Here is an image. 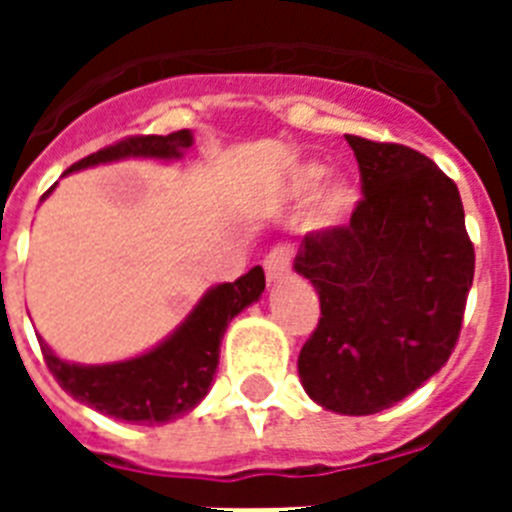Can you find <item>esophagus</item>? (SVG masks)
<instances>
[{
  "mask_svg": "<svg viewBox=\"0 0 512 512\" xmlns=\"http://www.w3.org/2000/svg\"><path fill=\"white\" fill-rule=\"evenodd\" d=\"M264 271L269 282H279L289 274V246L271 248L269 256L264 259Z\"/></svg>",
  "mask_w": 512,
  "mask_h": 512,
  "instance_id": "1",
  "label": "esophagus"
}]
</instances>
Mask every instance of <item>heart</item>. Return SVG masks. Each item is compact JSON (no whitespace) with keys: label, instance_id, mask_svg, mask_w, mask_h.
<instances>
[{"label":"heart","instance_id":"heart-1","mask_svg":"<svg viewBox=\"0 0 512 512\" xmlns=\"http://www.w3.org/2000/svg\"><path fill=\"white\" fill-rule=\"evenodd\" d=\"M325 174H328V169L323 164L300 166L295 176H292V192L297 197H307V194L315 192L319 184L323 183ZM359 202L361 194L356 184L346 179V176H336V179H330L312 197L310 207H307L305 217H302V225H305L307 233H330V230L346 228Z\"/></svg>","mask_w":512,"mask_h":512}]
</instances>
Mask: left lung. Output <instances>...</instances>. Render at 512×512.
<instances>
[{
	"instance_id": "left-lung-1",
	"label": "left lung",
	"mask_w": 512,
	"mask_h": 512,
	"mask_svg": "<svg viewBox=\"0 0 512 512\" xmlns=\"http://www.w3.org/2000/svg\"><path fill=\"white\" fill-rule=\"evenodd\" d=\"M364 200L351 223L310 233L295 271L320 297V323L297 359L320 408L374 415L438 374L456 346L474 246L456 184L431 158L346 135Z\"/></svg>"
}]
</instances>
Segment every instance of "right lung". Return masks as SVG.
Listing matches in <instances>:
<instances>
[{
	"mask_svg": "<svg viewBox=\"0 0 512 512\" xmlns=\"http://www.w3.org/2000/svg\"><path fill=\"white\" fill-rule=\"evenodd\" d=\"M192 143V130H176L169 135H135L81 158L69 171H63V176L92 166L128 161V158L174 161L182 158ZM53 189L56 184L43 194V200ZM264 287L266 279L261 266H253L235 282L215 284L200 297L187 318L176 325L174 333L133 359L112 361V364H74L56 356V351L43 338H38L43 359L63 390L97 413L125 423H169L192 413L205 400L220 361V341L228 323L238 312L259 300Z\"/></svg>",
	"mask_w": 512,
	"mask_h": 512,
	"instance_id": "right-lung-1",
	"label": "right lung"
}]
</instances>
